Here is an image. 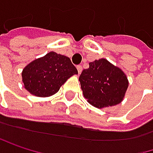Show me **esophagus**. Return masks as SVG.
I'll return each instance as SVG.
<instances>
[{
	"label": "esophagus",
	"mask_w": 153,
	"mask_h": 153,
	"mask_svg": "<svg viewBox=\"0 0 153 153\" xmlns=\"http://www.w3.org/2000/svg\"><path fill=\"white\" fill-rule=\"evenodd\" d=\"M77 70H78V73L81 74V72L82 71V65H77Z\"/></svg>",
	"instance_id": "1"
}]
</instances>
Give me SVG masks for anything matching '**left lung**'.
Segmentation results:
<instances>
[{
    "instance_id": "obj_1",
    "label": "left lung",
    "mask_w": 153,
    "mask_h": 153,
    "mask_svg": "<svg viewBox=\"0 0 153 153\" xmlns=\"http://www.w3.org/2000/svg\"><path fill=\"white\" fill-rule=\"evenodd\" d=\"M89 65L79 78L88 102L97 108L119 104L129 84L124 72L105 59L95 60Z\"/></svg>"
}]
</instances>
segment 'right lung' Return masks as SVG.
<instances>
[{"label": "right lung", "mask_w": 153, "mask_h": 153, "mask_svg": "<svg viewBox=\"0 0 153 153\" xmlns=\"http://www.w3.org/2000/svg\"><path fill=\"white\" fill-rule=\"evenodd\" d=\"M78 71L69 57L54 51L29 63L22 71L24 88L38 97L56 93L61 86Z\"/></svg>", "instance_id": "1"}]
</instances>
